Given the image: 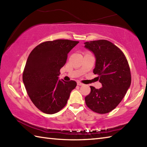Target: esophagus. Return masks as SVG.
Instances as JSON below:
<instances>
[{
    "instance_id": "obj_1",
    "label": "esophagus",
    "mask_w": 147,
    "mask_h": 147,
    "mask_svg": "<svg viewBox=\"0 0 147 147\" xmlns=\"http://www.w3.org/2000/svg\"><path fill=\"white\" fill-rule=\"evenodd\" d=\"M77 85H79V86H82V85H83V84L81 82H77Z\"/></svg>"
}]
</instances>
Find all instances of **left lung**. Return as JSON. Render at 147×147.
Returning <instances> with one entry per match:
<instances>
[{"instance_id":"obj_1","label":"left lung","mask_w":147,"mask_h":147,"mask_svg":"<svg viewBox=\"0 0 147 147\" xmlns=\"http://www.w3.org/2000/svg\"><path fill=\"white\" fill-rule=\"evenodd\" d=\"M85 47L95 57L93 73L102 88L90 86L91 92L85 97L88 107L98 114L113 110L125 96L131 82L127 59L121 50L111 42L99 40L84 43Z\"/></svg>"}]
</instances>
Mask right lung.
Instances as JSON below:
<instances>
[{
	"instance_id": "right-lung-1",
	"label": "right lung",
	"mask_w": 147,
	"mask_h": 147,
	"mask_svg": "<svg viewBox=\"0 0 147 147\" xmlns=\"http://www.w3.org/2000/svg\"><path fill=\"white\" fill-rule=\"evenodd\" d=\"M79 42L56 40L40 43L31 52L23 74V82L33 104L45 114L57 113L66 105L74 81L59 80L67 54Z\"/></svg>"
}]
</instances>
